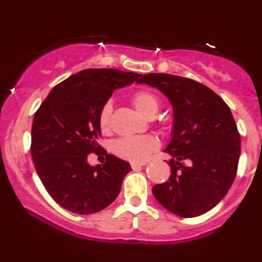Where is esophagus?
Segmentation results:
<instances>
[{
  "mask_svg": "<svg viewBox=\"0 0 262 262\" xmlns=\"http://www.w3.org/2000/svg\"><path fill=\"white\" fill-rule=\"evenodd\" d=\"M132 169L133 170H137V169H140L141 166H144L145 165V162H132Z\"/></svg>",
  "mask_w": 262,
  "mask_h": 262,
  "instance_id": "1",
  "label": "esophagus"
}]
</instances>
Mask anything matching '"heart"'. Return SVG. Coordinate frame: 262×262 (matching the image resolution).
Instances as JSON below:
<instances>
[{"label":"heart","mask_w":262,"mask_h":262,"mask_svg":"<svg viewBox=\"0 0 262 262\" xmlns=\"http://www.w3.org/2000/svg\"><path fill=\"white\" fill-rule=\"evenodd\" d=\"M133 106L146 117H154L160 108V101L154 93L150 91H137L130 97ZM110 103H106L102 107L100 112V125L103 130L110 127L111 119ZM159 141L151 135H133V137H124L114 141L113 151L123 159L130 161H144L149 154L158 149Z\"/></svg>","instance_id":"b5f03b06"}]
</instances>
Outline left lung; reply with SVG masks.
Returning a JSON list of instances; mask_svg holds the SVG:
<instances>
[{
  "label": "left lung",
  "mask_w": 262,
  "mask_h": 262,
  "mask_svg": "<svg viewBox=\"0 0 262 262\" xmlns=\"http://www.w3.org/2000/svg\"><path fill=\"white\" fill-rule=\"evenodd\" d=\"M164 93L173 111L169 181L152 187L158 202L183 218L223 200L235 179L240 135L230 108L212 90L186 77L148 74L137 81Z\"/></svg>",
  "instance_id": "left-lung-1"
}]
</instances>
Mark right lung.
<instances>
[{"mask_svg": "<svg viewBox=\"0 0 262 262\" xmlns=\"http://www.w3.org/2000/svg\"><path fill=\"white\" fill-rule=\"evenodd\" d=\"M141 75L116 69H86L50 91L34 114L31 152L48 193L62 208L91 214L110 206L130 171L128 161L107 154L91 166L90 152L100 151V112L117 89Z\"/></svg>", "mask_w": 262, "mask_h": 262, "instance_id": "1", "label": "right lung"}]
</instances>
